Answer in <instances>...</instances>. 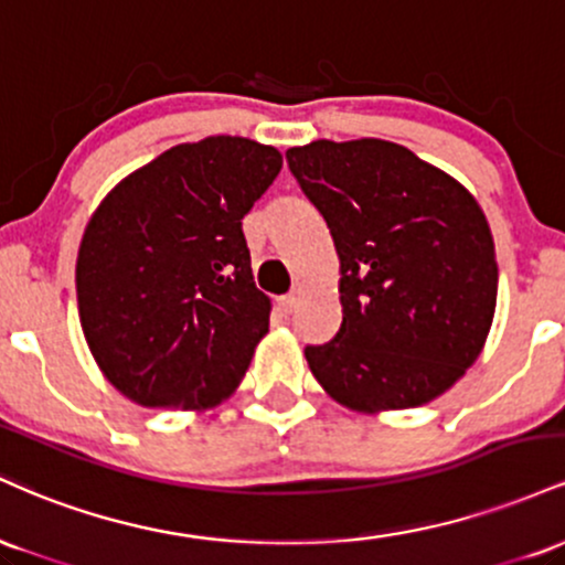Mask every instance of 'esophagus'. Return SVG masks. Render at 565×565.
I'll return each mask as SVG.
<instances>
[{"label": "esophagus", "mask_w": 565, "mask_h": 565, "mask_svg": "<svg viewBox=\"0 0 565 565\" xmlns=\"http://www.w3.org/2000/svg\"><path fill=\"white\" fill-rule=\"evenodd\" d=\"M276 302H278V308H281V313H291V310L297 308V302H300V297H297V295H281Z\"/></svg>", "instance_id": "esophagus-1"}]
</instances>
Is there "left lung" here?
Here are the masks:
<instances>
[{
  "label": "left lung",
  "instance_id": "obj_1",
  "mask_svg": "<svg viewBox=\"0 0 565 565\" xmlns=\"http://www.w3.org/2000/svg\"><path fill=\"white\" fill-rule=\"evenodd\" d=\"M287 161L340 257L342 327L305 348L313 377L361 414L438 398L476 364L494 321L499 268L481 204L391 140H313Z\"/></svg>",
  "mask_w": 565,
  "mask_h": 565
}]
</instances>
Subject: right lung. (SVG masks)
<instances>
[{
	"label": "right lung",
	"instance_id": "1",
	"mask_svg": "<svg viewBox=\"0 0 565 565\" xmlns=\"http://www.w3.org/2000/svg\"><path fill=\"white\" fill-rule=\"evenodd\" d=\"M274 146L180 142L97 204L76 257V302L97 369L125 398L204 412L242 385L268 334L242 220L274 183Z\"/></svg>",
	"mask_w": 565,
	"mask_h": 565
}]
</instances>
